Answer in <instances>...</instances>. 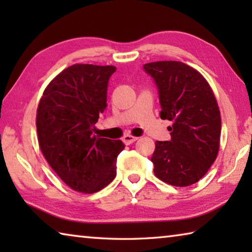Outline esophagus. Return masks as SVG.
Here are the masks:
<instances>
[{"label": "esophagus", "instance_id": "34e87169", "mask_svg": "<svg viewBox=\"0 0 252 252\" xmlns=\"http://www.w3.org/2000/svg\"><path fill=\"white\" fill-rule=\"evenodd\" d=\"M122 140H123V142H125L126 144H131V143L135 142L136 140H138V138H136V136L131 135V134H126L125 136H123Z\"/></svg>", "mask_w": 252, "mask_h": 252}]
</instances>
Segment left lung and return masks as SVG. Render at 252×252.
<instances>
[{"instance_id":"left-lung-1","label":"left lung","mask_w":252,"mask_h":252,"mask_svg":"<svg viewBox=\"0 0 252 252\" xmlns=\"http://www.w3.org/2000/svg\"><path fill=\"white\" fill-rule=\"evenodd\" d=\"M143 67L159 89L161 119L173 122L171 140L156 142L153 172L174 187L193 185L219 152L221 117L215 93L200 72L183 62L158 61Z\"/></svg>"}]
</instances>
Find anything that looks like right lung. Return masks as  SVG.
I'll list each match as a JSON object with an SVG mask.
<instances>
[{
    "label": "right lung",
    "instance_id": "1",
    "mask_svg": "<svg viewBox=\"0 0 252 252\" xmlns=\"http://www.w3.org/2000/svg\"><path fill=\"white\" fill-rule=\"evenodd\" d=\"M113 65H71L45 88L36 110L41 152L71 189L94 193L117 176V158L125 144L93 134L103 113Z\"/></svg>",
    "mask_w": 252,
    "mask_h": 252
}]
</instances>
